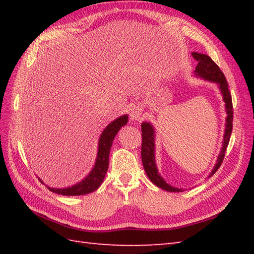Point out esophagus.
Wrapping results in <instances>:
<instances>
[{"mask_svg":"<svg viewBox=\"0 0 254 254\" xmlns=\"http://www.w3.org/2000/svg\"><path fill=\"white\" fill-rule=\"evenodd\" d=\"M142 113L143 109L142 107L139 106H134L131 108V112H130V117L132 120H139L142 118Z\"/></svg>","mask_w":254,"mask_h":254,"instance_id":"obj_1","label":"esophagus"}]
</instances>
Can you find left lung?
Listing matches in <instances>:
<instances>
[{
	"label": "left lung",
	"mask_w": 254,
	"mask_h": 254,
	"mask_svg": "<svg viewBox=\"0 0 254 254\" xmlns=\"http://www.w3.org/2000/svg\"><path fill=\"white\" fill-rule=\"evenodd\" d=\"M193 58L197 61V65L195 67V74L197 76H201L205 79L212 80V82L217 83L219 85V88L222 90V94L224 97L225 104H226V111H227V119H226V130H225V136H224V143L222 153L218 156L217 164L215 166L214 170L212 171L210 176H213L215 172L218 170L220 165L223 164V160L225 158L226 149L228 147L229 139L231 132H233V120H234V108H233V100H231V94L228 87V83L226 80L224 73L220 71L219 66L215 63L212 59L206 55H202V53L193 52ZM154 130L153 127L149 123L144 122L142 124V149H141V157L142 163L144 166L145 172H146L147 177L150 179L154 185L159 187L163 190L169 191V192H181L180 189H176L174 187L169 186L166 183L165 180L161 178L158 174V170L156 168L155 165V158H154Z\"/></svg>",
	"instance_id": "8db88e82"
}]
</instances>
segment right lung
I'll use <instances>...</instances> for the list:
<instances>
[{
    "instance_id": "add662e5",
    "label": "right lung",
    "mask_w": 254,
    "mask_h": 254,
    "mask_svg": "<svg viewBox=\"0 0 254 254\" xmlns=\"http://www.w3.org/2000/svg\"><path fill=\"white\" fill-rule=\"evenodd\" d=\"M127 122V116H122L117 120L111 122L108 126L104 132H102L100 139H99V147H98V156H97V160L94 169L91 170L90 174L85 178V179L75 185L71 188L65 189H52L48 188L50 191L55 192L57 194H61V195H84L90 192H94L97 190L104 181L105 176L107 174L108 166H109V154L110 148L113 142V138L117 135L118 131L120 127L126 126ZM41 181V180H40Z\"/></svg>"
}]
</instances>
